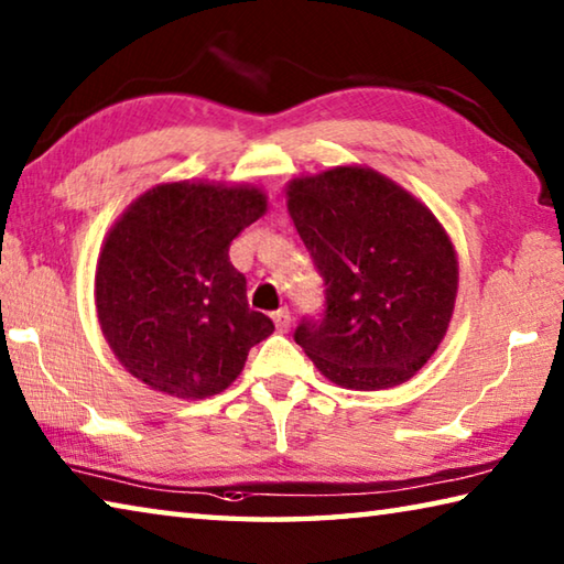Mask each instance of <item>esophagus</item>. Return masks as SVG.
I'll list each match as a JSON object with an SVG mask.
<instances>
[{
	"label": "esophagus",
	"instance_id": "obj_1",
	"mask_svg": "<svg viewBox=\"0 0 564 564\" xmlns=\"http://www.w3.org/2000/svg\"><path fill=\"white\" fill-rule=\"evenodd\" d=\"M273 323H275V328H279L281 333H285L291 328V311L289 308H279V311H273Z\"/></svg>",
	"mask_w": 564,
	"mask_h": 564
}]
</instances>
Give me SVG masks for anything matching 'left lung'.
<instances>
[{"label":"left lung","mask_w":564,"mask_h":564,"mask_svg":"<svg viewBox=\"0 0 564 564\" xmlns=\"http://www.w3.org/2000/svg\"><path fill=\"white\" fill-rule=\"evenodd\" d=\"M289 212L323 279L293 340L333 383L383 390L431 360L453 316L457 261L427 208L360 166L293 178Z\"/></svg>","instance_id":"8db88e82"}]
</instances>
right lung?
<instances>
[{
    "mask_svg": "<svg viewBox=\"0 0 564 564\" xmlns=\"http://www.w3.org/2000/svg\"><path fill=\"white\" fill-rule=\"evenodd\" d=\"M263 214L259 188L188 181L127 208L99 256L97 313L133 378L176 398L216 395L238 378L273 321L248 308L228 246Z\"/></svg>",
    "mask_w": 564,
    "mask_h": 564,
    "instance_id": "add662e5",
    "label": "right lung"
}]
</instances>
